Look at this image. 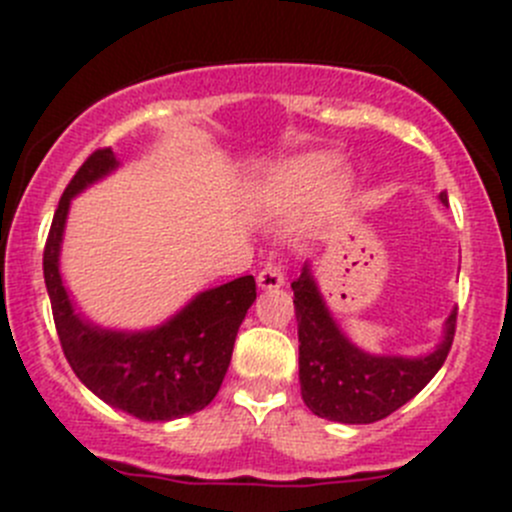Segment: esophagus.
<instances>
[{"instance_id": "34e87169", "label": "esophagus", "mask_w": 512, "mask_h": 512, "mask_svg": "<svg viewBox=\"0 0 512 512\" xmlns=\"http://www.w3.org/2000/svg\"><path fill=\"white\" fill-rule=\"evenodd\" d=\"M257 285L262 289H280L285 285V272L280 265H265L257 275Z\"/></svg>"}]
</instances>
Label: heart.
<instances>
[{
	"instance_id": "b5f03b06",
	"label": "heart",
	"mask_w": 512,
	"mask_h": 512,
	"mask_svg": "<svg viewBox=\"0 0 512 512\" xmlns=\"http://www.w3.org/2000/svg\"><path fill=\"white\" fill-rule=\"evenodd\" d=\"M339 173V158L327 151L302 153L277 165L265 183V203L277 213H289L307 205L329 183L332 195L347 190V178Z\"/></svg>"
}]
</instances>
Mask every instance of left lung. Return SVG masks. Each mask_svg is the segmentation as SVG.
Segmentation results:
<instances>
[{"label":"left lung","mask_w":512,"mask_h":512,"mask_svg":"<svg viewBox=\"0 0 512 512\" xmlns=\"http://www.w3.org/2000/svg\"><path fill=\"white\" fill-rule=\"evenodd\" d=\"M443 205L448 195H438ZM299 334V386L314 416L337 423H374L411 401L446 361L456 332V309L443 322L441 342L428 354H371L356 347L334 319L312 262L292 282Z\"/></svg>","instance_id":"8db88e82"}]
</instances>
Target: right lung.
<instances>
[{
    "label": "right lung",
    "instance_id": "obj_1",
    "mask_svg": "<svg viewBox=\"0 0 512 512\" xmlns=\"http://www.w3.org/2000/svg\"><path fill=\"white\" fill-rule=\"evenodd\" d=\"M111 148L86 158L59 200L44 247V282L61 349L81 384L103 404L141 418L173 421L205 409L223 384L237 329L255 302V277L198 292L148 329H108L76 309L61 277V245L71 200L118 170Z\"/></svg>",
    "mask_w": 512,
    "mask_h": 512
}]
</instances>
